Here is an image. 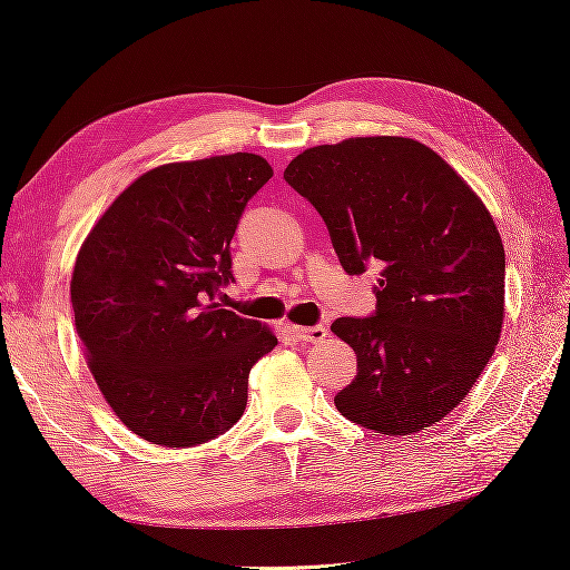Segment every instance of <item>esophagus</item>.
I'll return each instance as SVG.
<instances>
[{
	"label": "esophagus",
	"instance_id": "34e87169",
	"mask_svg": "<svg viewBox=\"0 0 570 570\" xmlns=\"http://www.w3.org/2000/svg\"><path fill=\"white\" fill-rule=\"evenodd\" d=\"M293 335L297 341L318 343L323 338H328V328H325V325H293Z\"/></svg>",
	"mask_w": 570,
	"mask_h": 570
}]
</instances>
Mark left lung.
<instances>
[{
    "mask_svg": "<svg viewBox=\"0 0 570 570\" xmlns=\"http://www.w3.org/2000/svg\"><path fill=\"white\" fill-rule=\"evenodd\" d=\"M285 181L318 209L348 275L381 267L376 315L331 325L358 358L338 412L389 436L442 422L502 333L505 247L492 214L440 154L404 136L313 146Z\"/></svg>",
    "mask_w": 570,
    "mask_h": 570,
    "instance_id": "8db88e82",
    "label": "left lung"
}]
</instances>
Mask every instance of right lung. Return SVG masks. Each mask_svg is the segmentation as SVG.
Wrapping results in <instances>:
<instances>
[{
	"label": "right lung",
	"mask_w": 570,
	"mask_h": 570,
	"mask_svg": "<svg viewBox=\"0 0 570 570\" xmlns=\"http://www.w3.org/2000/svg\"><path fill=\"white\" fill-rule=\"evenodd\" d=\"M269 179L257 154L156 166L80 245L75 328L102 399L146 442L194 446L227 432L252 366L277 346L267 325L214 303L232 279L242 212Z\"/></svg>",
	"instance_id": "1"
}]
</instances>
